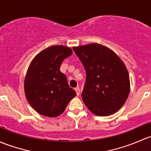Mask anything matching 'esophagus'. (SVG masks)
Masks as SVG:
<instances>
[{
    "label": "esophagus",
    "mask_w": 151,
    "mask_h": 151,
    "mask_svg": "<svg viewBox=\"0 0 151 151\" xmlns=\"http://www.w3.org/2000/svg\"><path fill=\"white\" fill-rule=\"evenodd\" d=\"M75 91L76 92V94H77V96H79V94H80V92H81L80 88H79L78 87H77V88H75Z\"/></svg>",
    "instance_id": "obj_1"
}]
</instances>
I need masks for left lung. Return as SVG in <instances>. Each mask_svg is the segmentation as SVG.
Returning <instances> with one entry per match:
<instances>
[{
	"mask_svg": "<svg viewBox=\"0 0 151 151\" xmlns=\"http://www.w3.org/2000/svg\"><path fill=\"white\" fill-rule=\"evenodd\" d=\"M86 70L81 97L91 112L106 116L120 109L130 91L127 67L109 48L90 43L73 48Z\"/></svg>",
	"mask_w": 151,
	"mask_h": 151,
	"instance_id": "1",
	"label": "left lung"
}]
</instances>
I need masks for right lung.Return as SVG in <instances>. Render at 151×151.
<instances>
[{"label": "right lung", "mask_w": 151, "mask_h": 151, "mask_svg": "<svg viewBox=\"0 0 151 151\" xmlns=\"http://www.w3.org/2000/svg\"><path fill=\"white\" fill-rule=\"evenodd\" d=\"M73 54L70 48L52 46L32 60L24 78V93L31 106L39 114L57 117L65 111L76 93L60 71L63 60Z\"/></svg>", "instance_id": "1"}]
</instances>
